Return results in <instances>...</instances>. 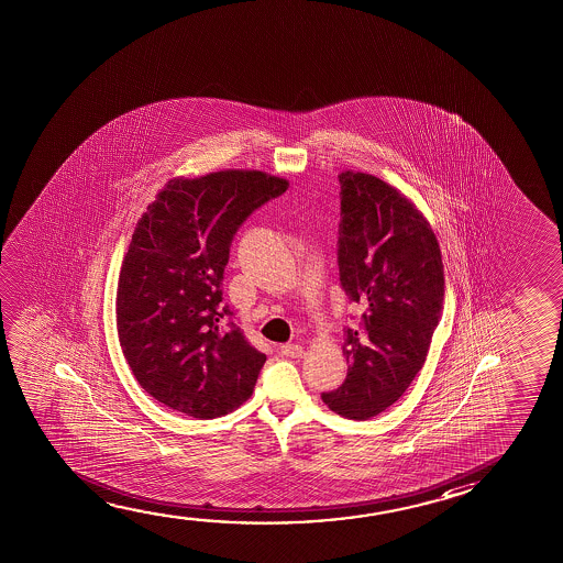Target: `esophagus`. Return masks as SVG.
<instances>
[{"label": "esophagus", "mask_w": 563, "mask_h": 563, "mask_svg": "<svg viewBox=\"0 0 563 563\" xmlns=\"http://www.w3.org/2000/svg\"><path fill=\"white\" fill-rule=\"evenodd\" d=\"M302 346H300V344L288 343L280 346V354L286 356V358H300V356H302Z\"/></svg>", "instance_id": "esophagus-1"}]
</instances>
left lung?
Segmentation results:
<instances>
[{
    "instance_id": "obj_1",
    "label": "left lung",
    "mask_w": 563,
    "mask_h": 563,
    "mask_svg": "<svg viewBox=\"0 0 563 563\" xmlns=\"http://www.w3.org/2000/svg\"><path fill=\"white\" fill-rule=\"evenodd\" d=\"M339 184V280L362 316L344 331L346 379L321 399L336 415L367 420L424 366L445 280L435 234L407 197L362 172H343Z\"/></svg>"
}]
</instances>
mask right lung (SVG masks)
<instances>
[{"label": "right lung", "mask_w": 563, "mask_h": 563, "mask_svg": "<svg viewBox=\"0 0 563 563\" xmlns=\"http://www.w3.org/2000/svg\"><path fill=\"white\" fill-rule=\"evenodd\" d=\"M286 189L263 172L170 179L139 220L118 278V336L139 385L172 410L209 420L250 399L267 356L222 302V278L238 229Z\"/></svg>", "instance_id": "right-lung-1"}]
</instances>
